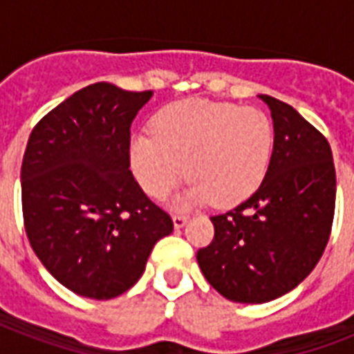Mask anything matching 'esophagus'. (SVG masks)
Returning <instances> with one entry per match:
<instances>
[{
  "label": "esophagus",
  "mask_w": 354,
  "mask_h": 354,
  "mask_svg": "<svg viewBox=\"0 0 354 354\" xmlns=\"http://www.w3.org/2000/svg\"><path fill=\"white\" fill-rule=\"evenodd\" d=\"M187 221H189L187 216H183V215L172 216V224H174V227H176V230H182V227L187 224Z\"/></svg>",
  "instance_id": "1"
}]
</instances>
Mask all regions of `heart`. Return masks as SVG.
<instances>
[{"label":"heart","mask_w":354,"mask_h":354,"mask_svg":"<svg viewBox=\"0 0 354 354\" xmlns=\"http://www.w3.org/2000/svg\"><path fill=\"white\" fill-rule=\"evenodd\" d=\"M151 133H136L128 154L138 183L163 198L182 182H193L176 207L213 204L233 207L248 200L268 172L274 127L257 108L235 102L185 99L156 113Z\"/></svg>","instance_id":"obj_1"}]
</instances>
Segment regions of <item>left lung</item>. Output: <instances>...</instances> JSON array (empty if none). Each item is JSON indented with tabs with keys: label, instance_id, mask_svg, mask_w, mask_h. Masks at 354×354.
Wrapping results in <instances>:
<instances>
[{
	"label": "left lung",
	"instance_id": "8db88e82",
	"mask_svg": "<svg viewBox=\"0 0 354 354\" xmlns=\"http://www.w3.org/2000/svg\"><path fill=\"white\" fill-rule=\"evenodd\" d=\"M274 121V150L263 183L224 215L196 253L202 274L235 303H266L294 290L329 242L336 172L327 139L286 102L259 95Z\"/></svg>",
	"mask_w": 354,
	"mask_h": 354
}]
</instances>
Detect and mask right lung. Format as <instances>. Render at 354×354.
<instances>
[{"mask_svg": "<svg viewBox=\"0 0 354 354\" xmlns=\"http://www.w3.org/2000/svg\"><path fill=\"white\" fill-rule=\"evenodd\" d=\"M152 91L95 82L30 132L21 163L25 232L47 272L75 294L132 288L172 221L130 171V127Z\"/></svg>", "mask_w": 354, "mask_h": 354, "instance_id": "1", "label": "right lung"}]
</instances>
